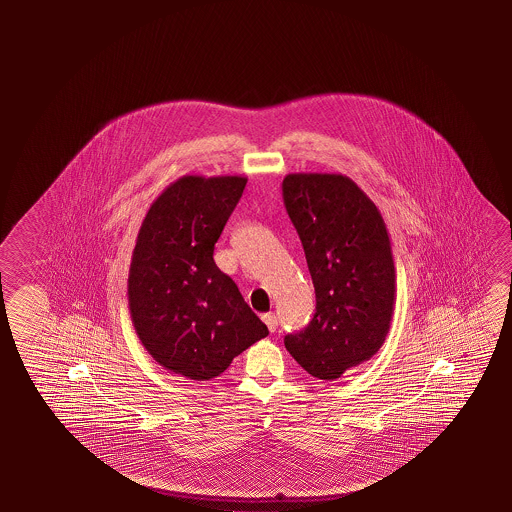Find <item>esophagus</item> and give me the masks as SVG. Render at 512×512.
<instances>
[{"label":"esophagus","instance_id":"obj_1","mask_svg":"<svg viewBox=\"0 0 512 512\" xmlns=\"http://www.w3.org/2000/svg\"><path fill=\"white\" fill-rule=\"evenodd\" d=\"M262 321L266 323V327L269 328V332H275V330H277V316H275L273 312H268V314H264V316H262Z\"/></svg>","mask_w":512,"mask_h":512}]
</instances>
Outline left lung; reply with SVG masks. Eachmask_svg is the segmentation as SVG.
<instances>
[{
  "label": "left lung",
  "instance_id": "obj_1",
  "mask_svg": "<svg viewBox=\"0 0 512 512\" xmlns=\"http://www.w3.org/2000/svg\"><path fill=\"white\" fill-rule=\"evenodd\" d=\"M282 194L316 291L314 318L284 337L285 348L312 377L336 380L386 341L396 302L391 239L377 205L348 176L291 173Z\"/></svg>",
  "mask_w": 512,
  "mask_h": 512
}]
</instances>
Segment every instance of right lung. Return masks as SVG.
I'll return each mask as SVG.
<instances>
[{"mask_svg": "<svg viewBox=\"0 0 512 512\" xmlns=\"http://www.w3.org/2000/svg\"><path fill=\"white\" fill-rule=\"evenodd\" d=\"M246 176L185 175L151 203L128 273L135 332L162 368L191 380L219 377L268 336L214 244L243 196Z\"/></svg>", "mask_w": 512, "mask_h": 512, "instance_id": "right-lung-1", "label": "right lung"}]
</instances>
